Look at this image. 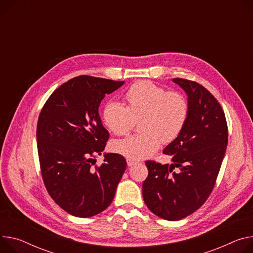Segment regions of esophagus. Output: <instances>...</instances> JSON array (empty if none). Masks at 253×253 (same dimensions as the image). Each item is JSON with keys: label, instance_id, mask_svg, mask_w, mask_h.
<instances>
[{"label": "esophagus", "instance_id": "obj_1", "mask_svg": "<svg viewBox=\"0 0 253 253\" xmlns=\"http://www.w3.org/2000/svg\"><path fill=\"white\" fill-rule=\"evenodd\" d=\"M126 160H127V166L128 167H133L136 164H138V162H137V160H134V159H131V158H127Z\"/></svg>", "mask_w": 253, "mask_h": 253}]
</instances>
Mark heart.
Returning a JSON list of instances; mask_svg holds the SVG:
<instances>
[{
  "mask_svg": "<svg viewBox=\"0 0 253 253\" xmlns=\"http://www.w3.org/2000/svg\"><path fill=\"white\" fill-rule=\"evenodd\" d=\"M127 106L118 101L106 103L103 123L116 135L127 134L139 120L138 134L114 140V152L131 159H142L152 155L162 140L169 143L176 139L188 121L190 106L186 97L178 91H168L150 81L133 84L124 95Z\"/></svg>",
  "mask_w": 253,
  "mask_h": 253,
  "instance_id": "obj_1",
  "label": "heart"
}]
</instances>
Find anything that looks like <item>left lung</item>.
<instances>
[{
	"label": "left lung",
	"mask_w": 253,
	"mask_h": 253,
	"mask_svg": "<svg viewBox=\"0 0 253 253\" xmlns=\"http://www.w3.org/2000/svg\"><path fill=\"white\" fill-rule=\"evenodd\" d=\"M188 95L190 112L185 128L164 150L172 156V165L147 160L148 176L142 195L156 216L177 221L199 208L211 195L228 143L224 111L216 98L202 84L172 79ZM178 167L181 171H173Z\"/></svg>",
	"instance_id": "left-lung-1"
}]
</instances>
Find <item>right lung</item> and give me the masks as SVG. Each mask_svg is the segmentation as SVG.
Here are the masks:
<instances>
[{
    "mask_svg": "<svg viewBox=\"0 0 253 253\" xmlns=\"http://www.w3.org/2000/svg\"><path fill=\"white\" fill-rule=\"evenodd\" d=\"M124 82L79 76L58 86L44 104L37 122V150L42 179L50 197L68 214L95 216L112 203L126 169V159L105 154L109 132L99 116L107 94Z\"/></svg>",
    "mask_w": 253,
    "mask_h": 253,
    "instance_id": "obj_1",
    "label": "right lung"
}]
</instances>
